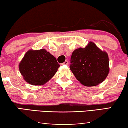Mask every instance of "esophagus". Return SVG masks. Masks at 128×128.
<instances>
[{
    "label": "esophagus",
    "mask_w": 128,
    "mask_h": 128,
    "mask_svg": "<svg viewBox=\"0 0 128 128\" xmlns=\"http://www.w3.org/2000/svg\"><path fill=\"white\" fill-rule=\"evenodd\" d=\"M62 64H63V65H64V64H66V65H67V64H68V60L64 61V62Z\"/></svg>",
    "instance_id": "obj_1"
}]
</instances>
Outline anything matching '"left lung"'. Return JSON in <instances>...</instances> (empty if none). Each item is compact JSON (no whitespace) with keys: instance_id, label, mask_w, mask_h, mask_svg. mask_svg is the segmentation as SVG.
<instances>
[{"instance_id":"obj_1","label":"left lung","mask_w":128,"mask_h":128,"mask_svg":"<svg viewBox=\"0 0 128 128\" xmlns=\"http://www.w3.org/2000/svg\"><path fill=\"white\" fill-rule=\"evenodd\" d=\"M70 69L83 85L91 87L102 83L109 73V58L95 44L90 42L85 48L75 50L72 54Z\"/></svg>"}]
</instances>
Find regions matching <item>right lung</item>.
Segmentation results:
<instances>
[{
	"mask_svg": "<svg viewBox=\"0 0 128 128\" xmlns=\"http://www.w3.org/2000/svg\"><path fill=\"white\" fill-rule=\"evenodd\" d=\"M18 66L26 82L34 86H41L53 78L60 65L55 56L41 49L28 50Z\"/></svg>",
	"mask_w": 128,
	"mask_h": 128,
	"instance_id": "obj_1",
	"label": "right lung"
}]
</instances>
